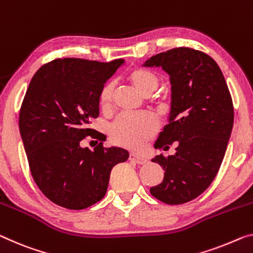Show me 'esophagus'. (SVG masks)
I'll return each mask as SVG.
<instances>
[{
    "mask_svg": "<svg viewBox=\"0 0 253 253\" xmlns=\"http://www.w3.org/2000/svg\"><path fill=\"white\" fill-rule=\"evenodd\" d=\"M129 159H130L131 162L137 163V164H145V163L147 162V159H146L145 157L139 156V155H135V154H133V153L130 154Z\"/></svg>",
    "mask_w": 253,
    "mask_h": 253,
    "instance_id": "esophagus-1",
    "label": "esophagus"
}]
</instances>
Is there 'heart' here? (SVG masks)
I'll list each match as a JSON object with an SVG mask.
<instances>
[{
	"label": "heart",
	"instance_id": "obj_1",
	"mask_svg": "<svg viewBox=\"0 0 253 253\" xmlns=\"http://www.w3.org/2000/svg\"><path fill=\"white\" fill-rule=\"evenodd\" d=\"M126 80L139 94L149 96L156 90L159 77L145 68H133L126 75ZM114 84L108 83L100 89L98 102L103 111H110L113 105ZM157 130L156 121L148 114L121 115L110 126L111 141L130 149H140Z\"/></svg>",
	"mask_w": 253,
	"mask_h": 253
}]
</instances>
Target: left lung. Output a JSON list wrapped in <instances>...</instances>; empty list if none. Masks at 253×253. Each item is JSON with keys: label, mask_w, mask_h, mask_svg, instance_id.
<instances>
[{"label": "left lung", "mask_w": 253, "mask_h": 253, "mask_svg": "<svg viewBox=\"0 0 253 253\" xmlns=\"http://www.w3.org/2000/svg\"><path fill=\"white\" fill-rule=\"evenodd\" d=\"M143 67L162 68L170 83L169 123L155 148L167 150L176 142L175 154L151 159L165 173L150 193L169 205L188 203L211 185L223 162L234 122L230 90L218 64L200 50L169 49Z\"/></svg>", "instance_id": "obj_1"}]
</instances>
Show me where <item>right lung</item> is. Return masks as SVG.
Returning <instances> with one entry per match:
<instances>
[{
    "label": "right lung",
    "mask_w": 253,
    "mask_h": 253,
    "mask_svg": "<svg viewBox=\"0 0 253 253\" xmlns=\"http://www.w3.org/2000/svg\"><path fill=\"white\" fill-rule=\"evenodd\" d=\"M123 64L54 60L35 73L27 89L19 130L30 172L41 191L61 207L79 211L102 200L112 169L129 158L126 149L104 148L103 142L94 150L80 146L88 135L99 140L88 124L99 115L100 89Z\"/></svg>",
    "instance_id": "1"
}]
</instances>
